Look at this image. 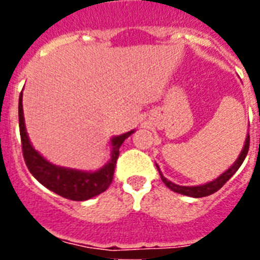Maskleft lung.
<instances>
[{"label":"left lung","instance_id":"obj_1","mask_svg":"<svg viewBox=\"0 0 260 260\" xmlns=\"http://www.w3.org/2000/svg\"><path fill=\"white\" fill-rule=\"evenodd\" d=\"M249 146H250V135L247 134L246 141H245V146H243L242 151H241V153H240V156H238L237 160L234 161V164L229 168L228 171H225L221 176L217 177L216 180L211 181V182H208V183H204V185H201V186L176 185V183H173L172 181L167 180V178L162 176L161 172H160V169H158V165H156V167H157V171H158V173H160V177H161L162 182H164L165 185H167V187H169L172 191L178 192V194H182V195H187V197H192V198H203V197H208V195L213 194V192H216L217 190H220L222 186L226 183V181L231 180V177L233 176V174L238 171V168L242 165L243 160H245L247 152H249Z\"/></svg>","mask_w":260,"mask_h":260}]
</instances>
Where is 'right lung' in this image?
<instances>
[{"label":"right lung","instance_id":"add662e5","mask_svg":"<svg viewBox=\"0 0 260 260\" xmlns=\"http://www.w3.org/2000/svg\"><path fill=\"white\" fill-rule=\"evenodd\" d=\"M22 99L23 93L20 92L19 107H18L20 141H22L23 157H24V161H26L27 168L32 176L50 191L56 192L70 201H87V199H91L96 195L104 192L113 180L114 168H116L117 158L119 155V147L125 142L126 138H128L134 133V130L112 138L110 160L99 171L83 172L70 169V168L58 167V165H54L45 160L32 147L26 132V125H24Z\"/></svg>","mask_w":260,"mask_h":260}]
</instances>
